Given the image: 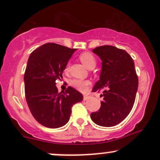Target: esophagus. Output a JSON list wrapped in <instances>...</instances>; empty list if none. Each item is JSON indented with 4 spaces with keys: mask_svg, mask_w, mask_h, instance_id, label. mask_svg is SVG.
<instances>
[{
    "mask_svg": "<svg viewBox=\"0 0 160 160\" xmlns=\"http://www.w3.org/2000/svg\"><path fill=\"white\" fill-rule=\"evenodd\" d=\"M89 98H90V96H88V95H83V100H84V101L88 100L89 99Z\"/></svg>",
    "mask_w": 160,
    "mask_h": 160,
    "instance_id": "esophagus-1",
    "label": "esophagus"
}]
</instances>
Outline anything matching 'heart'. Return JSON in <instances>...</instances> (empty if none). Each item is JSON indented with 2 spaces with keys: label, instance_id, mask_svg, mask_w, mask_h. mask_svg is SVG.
<instances>
[{
  "label": "heart",
  "instance_id": "heart-1",
  "mask_svg": "<svg viewBox=\"0 0 160 160\" xmlns=\"http://www.w3.org/2000/svg\"><path fill=\"white\" fill-rule=\"evenodd\" d=\"M80 59L82 62V63L88 69H93L96 66L97 61L95 59L94 56L92 53L88 52H85L81 53L80 55ZM66 72L69 70V64H67L65 67ZM90 82L89 80H79V79H74L70 81V85L73 88L77 89L79 91L85 92L88 90V87L90 86Z\"/></svg>",
  "mask_w": 160,
  "mask_h": 160
}]
</instances>
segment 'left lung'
<instances>
[{
	"mask_svg": "<svg viewBox=\"0 0 160 160\" xmlns=\"http://www.w3.org/2000/svg\"><path fill=\"white\" fill-rule=\"evenodd\" d=\"M93 52L102 60V70L92 91L102 90L104 100L90 118L101 126H114L128 115L135 103L138 86L135 63L125 50L112 46L96 47Z\"/></svg>",
	"mask_w": 160,
	"mask_h": 160,
	"instance_id": "left-lung-1",
	"label": "left lung"
}]
</instances>
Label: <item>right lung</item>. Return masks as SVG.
<instances>
[{"label": "right lung", "instance_id": "add662e5", "mask_svg": "<svg viewBox=\"0 0 160 160\" xmlns=\"http://www.w3.org/2000/svg\"><path fill=\"white\" fill-rule=\"evenodd\" d=\"M75 51L50 42L34 50L28 58L24 75L25 99L32 116L43 126H63L70 119L72 105L83 99L82 93L71 87L59 93L56 86Z\"/></svg>", "mask_w": 160, "mask_h": 160}]
</instances>
